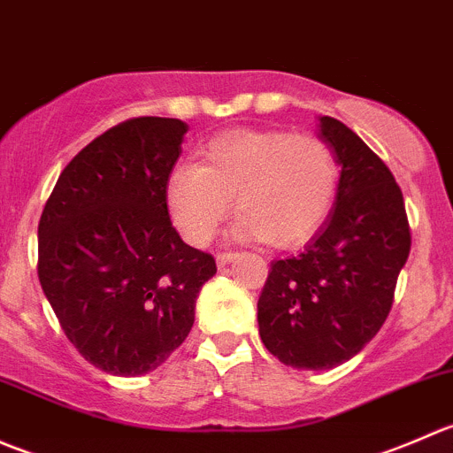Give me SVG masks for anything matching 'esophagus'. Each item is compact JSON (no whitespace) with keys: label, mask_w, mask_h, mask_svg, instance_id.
<instances>
[{"label":"esophagus","mask_w":453,"mask_h":453,"mask_svg":"<svg viewBox=\"0 0 453 453\" xmlns=\"http://www.w3.org/2000/svg\"><path fill=\"white\" fill-rule=\"evenodd\" d=\"M234 258H236V252H221L217 256V263H219V267H226V265Z\"/></svg>","instance_id":"esophagus-1"}]
</instances>
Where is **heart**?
Masks as SVG:
<instances>
[{
    "instance_id": "obj_1",
    "label": "heart",
    "mask_w": 453,
    "mask_h": 453,
    "mask_svg": "<svg viewBox=\"0 0 453 453\" xmlns=\"http://www.w3.org/2000/svg\"><path fill=\"white\" fill-rule=\"evenodd\" d=\"M340 186L335 150L318 135L241 129L212 138L199 164H180L164 184L168 217L186 243L203 248L230 214L239 239L278 248L307 243L331 212Z\"/></svg>"
}]
</instances>
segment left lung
<instances>
[{
	"label": "left lung",
	"instance_id": "obj_1",
	"mask_svg": "<svg viewBox=\"0 0 453 453\" xmlns=\"http://www.w3.org/2000/svg\"><path fill=\"white\" fill-rule=\"evenodd\" d=\"M318 138L342 166L335 203L303 252L273 260L258 298L265 349L300 370L340 366L377 335L412 245L390 168L335 118Z\"/></svg>",
	"mask_w": 453,
	"mask_h": 453
}]
</instances>
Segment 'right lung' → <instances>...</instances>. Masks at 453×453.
Returning a JSON list of instances; mask_svg holds the SVG:
<instances>
[{"label":"right lung","instance_id":"1","mask_svg":"<svg viewBox=\"0 0 453 453\" xmlns=\"http://www.w3.org/2000/svg\"><path fill=\"white\" fill-rule=\"evenodd\" d=\"M188 125L134 118L63 168L39 221V282L67 340L96 368L138 377L162 366L195 322L210 254L180 239L164 184Z\"/></svg>","mask_w":453,"mask_h":453}]
</instances>
